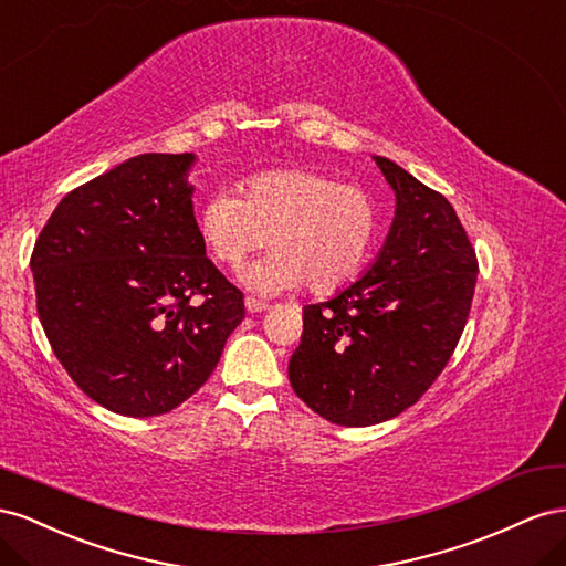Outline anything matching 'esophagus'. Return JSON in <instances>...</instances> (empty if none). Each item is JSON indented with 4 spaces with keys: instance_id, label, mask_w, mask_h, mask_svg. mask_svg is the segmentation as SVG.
<instances>
[{
    "instance_id": "obj_1",
    "label": "esophagus",
    "mask_w": 566,
    "mask_h": 566,
    "mask_svg": "<svg viewBox=\"0 0 566 566\" xmlns=\"http://www.w3.org/2000/svg\"><path fill=\"white\" fill-rule=\"evenodd\" d=\"M244 305H247L249 313H263V311L270 308V303H265V301H261V298H255V296H247V298H244Z\"/></svg>"
}]
</instances>
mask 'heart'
<instances>
[{
	"label": "heart",
	"instance_id": "obj_1",
	"mask_svg": "<svg viewBox=\"0 0 566 566\" xmlns=\"http://www.w3.org/2000/svg\"><path fill=\"white\" fill-rule=\"evenodd\" d=\"M193 224L220 265H239L268 234L272 251L239 272L253 292L280 294L308 284L313 294L329 296L363 272L377 239L379 208L360 185L282 168L247 177L239 199L228 191L206 197Z\"/></svg>",
	"mask_w": 566,
	"mask_h": 566
}]
</instances>
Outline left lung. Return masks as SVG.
<instances>
[{
	"instance_id": "8db88e82",
	"label": "left lung",
	"mask_w": 566,
	"mask_h": 566,
	"mask_svg": "<svg viewBox=\"0 0 566 566\" xmlns=\"http://www.w3.org/2000/svg\"><path fill=\"white\" fill-rule=\"evenodd\" d=\"M396 193V218L358 282L303 308L289 360L296 396L342 427L408 410L443 373L470 317L476 253L455 208L394 160L375 156Z\"/></svg>"
}]
</instances>
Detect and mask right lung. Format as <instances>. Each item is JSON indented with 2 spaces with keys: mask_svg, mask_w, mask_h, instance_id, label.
<instances>
[{
  "mask_svg": "<svg viewBox=\"0 0 566 566\" xmlns=\"http://www.w3.org/2000/svg\"><path fill=\"white\" fill-rule=\"evenodd\" d=\"M193 160L142 154L73 189L30 255L59 363L125 417L164 415L197 394L244 319V294L208 261L193 224Z\"/></svg>",
  "mask_w": 566,
  "mask_h": 566,
  "instance_id": "1",
  "label": "right lung"
}]
</instances>
